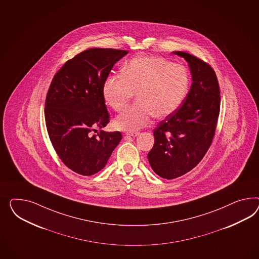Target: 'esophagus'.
<instances>
[{"mask_svg":"<svg viewBox=\"0 0 259 259\" xmlns=\"http://www.w3.org/2000/svg\"><path fill=\"white\" fill-rule=\"evenodd\" d=\"M140 135V133L139 132H132V133H126V136H130V137H133V138H135V137H138Z\"/></svg>","mask_w":259,"mask_h":259,"instance_id":"1","label":"esophagus"}]
</instances>
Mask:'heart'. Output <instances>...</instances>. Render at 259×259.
<instances>
[{"instance_id": "obj_1", "label": "heart", "mask_w": 259, "mask_h": 259, "mask_svg": "<svg viewBox=\"0 0 259 259\" xmlns=\"http://www.w3.org/2000/svg\"><path fill=\"white\" fill-rule=\"evenodd\" d=\"M188 70L180 64L153 56L133 58L122 69V74L105 79L103 97L118 111L137 93L134 105L125 107L114 119L115 128L134 132L151 122L152 118L164 119L182 105L189 90Z\"/></svg>"}]
</instances>
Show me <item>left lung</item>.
<instances>
[{"label": "left lung", "mask_w": 259, "mask_h": 259, "mask_svg": "<svg viewBox=\"0 0 259 259\" xmlns=\"http://www.w3.org/2000/svg\"><path fill=\"white\" fill-rule=\"evenodd\" d=\"M189 63L192 84L182 105L154 129L148 159L154 172L175 179L195 168L215 136L221 95L217 75L209 64L184 52H174Z\"/></svg>", "instance_id": "obj_1"}]
</instances>
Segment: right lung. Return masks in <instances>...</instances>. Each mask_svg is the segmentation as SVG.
I'll use <instances>...</instances> for the list:
<instances>
[{"label": "right lung", "mask_w": 259, "mask_h": 259, "mask_svg": "<svg viewBox=\"0 0 259 259\" xmlns=\"http://www.w3.org/2000/svg\"><path fill=\"white\" fill-rule=\"evenodd\" d=\"M127 54L87 50L68 60L52 80L45 101L50 140L64 164L78 175L91 176L105 168L122 138L120 132L91 133L109 122L103 85L113 66Z\"/></svg>", "instance_id": "obj_1"}]
</instances>
